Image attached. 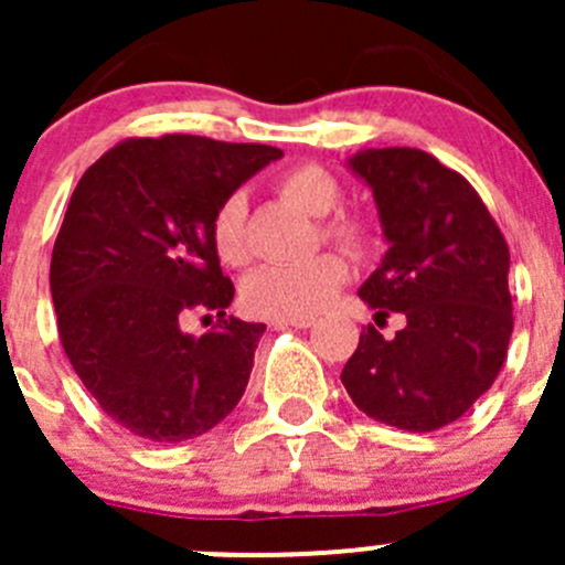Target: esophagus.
Returning <instances> with one entry per match:
<instances>
[{
	"instance_id": "obj_1",
	"label": "esophagus",
	"mask_w": 565,
	"mask_h": 565,
	"mask_svg": "<svg viewBox=\"0 0 565 565\" xmlns=\"http://www.w3.org/2000/svg\"><path fill=\"white\" fill-rule=\"evenodd\" d=\"M276 324H292V328H311V324H315V319H311V317H284V319H276Z\"/></svg>"
}]
</instances>
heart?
I'll list each match as a JSON object with an SVG mask.
<instances>
[{"instance_id": "1", "label": "heart", "mask_w": 565, "mask_h": 565, "mask_svg": "<svg viewBox=\"0 0 565 565\" xmlns=\"http://www.w3.org/2000/svg\"><path fill=\"white\" fill-rule=\"evenodd\" d=\"M276 191L287 202L315 215L328 243L350 256L369 254L374 243V224L358 210H335L341 204V182L319 163H298L276 180ZM248 202L243 193L221 199L210 218V243L218 259L230 267H246L250 243L246 232ZM347 281V262L339 254H319L298 265H265L243 284V303L259 317H315L335 298Z\"/></svg>"}]
</instances>
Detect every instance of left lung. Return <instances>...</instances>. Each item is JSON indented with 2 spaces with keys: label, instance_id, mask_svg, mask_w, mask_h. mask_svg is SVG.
I'll return each instance as SVG.
<instances>
[{
  "label": "left lung",
  "instance_id": "1",
  "mask_svg": "<svg viewBox=\"0 0 565 565\" xmlns=\"http://www.w3.org/2000/svg\"><path fill=\"white\" fill-rule=\"evenodd\" d=\"M372 185L391 248L361 287L404 328H363L341 383L358 409L407 431L454 424L492 388L509 352L514 303L509 243L476 188L415 147L363 150L350 161Z\"/></svg>",
  "mask_w": 565,
  "mask_h": 565
}]
</instances>
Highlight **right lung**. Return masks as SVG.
Returning a JSON list of instances; mask_svg holds the SVG:
<instances>
[{"label":"right lung","mask_w":565,"mask_h":565,"mask_svg":"<svg viewBox=\"0 0 565 565\" xmlns=\"http://www.w3.org/2000/svg\"><path fill=\"white\" fill-rule=\"evenodd\" d=\"M284 152L207 136L125 139L84 172L51 254L62 350L100 409L156 446L191 440L246 391L265 324L226 317L210 218ZM191 313H218L202 337Z\"/></svg>","instance_id":"obj_1"}]
</instances>
